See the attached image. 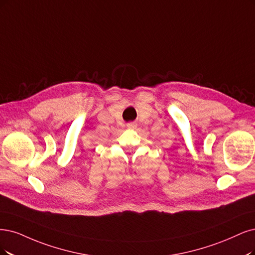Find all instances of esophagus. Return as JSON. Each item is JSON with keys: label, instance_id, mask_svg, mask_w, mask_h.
<instances>
[{"label": "esophagus", "instance_id": "obj_1", "mask_svg": "<svg viewBox=\"0 0 255 255\" xmlns=\"http://www.w3.org/2000/svg\"><path fill=\"white\" fill-rule=\"evenodd\" d=\"M136 123L135 122H130V123H128L127 124V128L128 129H135L136 128Z\"/></svg>", "mask_w": 255, "mask_h": 255}]
</instances>
